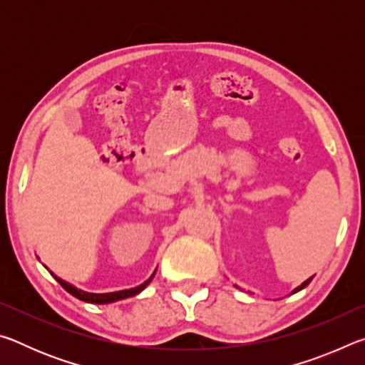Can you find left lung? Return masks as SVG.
<instances>
[{"mask_svg":"<svg viewBox=\"0 0 365 365\" xmlns=\"http://www.w3.org/2000/svg\"><path fill=\"white\" fill-rule=\"evenodd\" d=\"M311 280H312V277H311V279H307L306 282H302L299 287H296V288L293 289V293H298V292H301V289H302V288H306V287L309 285V283H311ZM235 287H237V285H235ZM237 288H238V287H237Z\"/></svg>","mask_w":365,"mask_h":365,"instance_id":"1","label":"left lung"}]
</instances>
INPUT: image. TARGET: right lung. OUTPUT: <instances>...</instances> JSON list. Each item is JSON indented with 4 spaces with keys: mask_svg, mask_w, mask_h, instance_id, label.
<instances>
[{
    "mask_svg": "<svg viewBox=\"0 0 365 365\" xmlns=\"http://www.w3.org/2000/svg\"><path fill=\"white\" fill-rule=\"evenodd\" d=\"M154 274H156V270L153 272V275L145 283H141V285L130 288V289H122V292H113V293H88V292H83V289H80L77 287H73L72 283H69V282L59 279L58 275H54L51 272V275L59 282V285L63 287L66 292H69L72 296H76L77 299L85 301V302H91V304H109V302H115V301H120V299H125V298H130V296L138 294V293L143 292V289L148 285H150V282L153 280Z\"/></svg>",
    "mask_w": 365,
    "mask_h": 365,
    "instance_id": "right-lung-1",
    "label": "right lung"
}]
</instances>
